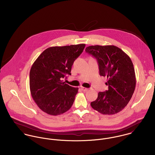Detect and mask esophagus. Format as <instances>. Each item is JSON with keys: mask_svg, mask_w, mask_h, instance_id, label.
Masks as SVG:
<instances>
[{"mask_svg": "<svg viewBox=\"0 0 155 155\" xmlns=\"http://www.w3.org/2000/svg\"><path fill=\"white\" fill-rule=\"evenodd\" d=\"M81 89L83 91H87L88 90V89L87 88H85V87H81Z\"/></svg>", "mask_w": 155, "mask_h": 155, "instance_id": "34e87169", "label": "esophagus"}]
</instances>
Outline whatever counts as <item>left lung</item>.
<instances>
[{
  "mask_svg": "<svg viewBox=\"0 0 155 155\" xmlns=\"http://www.w3.org/2000/svg\"><path fill=\"white\" fill-rule=\"evenodd\" d=\"M86 52L95 57L100 75L106 76L109 86L105 92L91 103V107L103 114H114L125 108L134 92L136 79L133 62L121 49L114 45H95L86 48Z\"/></svg>",
  "mask_w": 155,
  "mask_h": 155,
  "instance_id": "left-lung-1",
  "label": "left lung"
}]
</instances>
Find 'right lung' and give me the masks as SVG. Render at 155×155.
Wrapping results in <instances>:
<instances>
[{
	"mask_svg": "<svg viewBox=\"0 0 155 155\" xmlns=\"http://www.w3.org/2000/svg\"><path fill=\"white\" fill-rule=\"evenodd\" d=\"M85 47V44L50 47L33 64L30 71V92L39 109L47 114H61L72 106L78 88L61 79L71 75V66Z\"/></svg>",
	"mask_w": 155,
	"mask_h": 155,
	"instance_id": "add662e5",
	"label": "right lung"
}]
</instances>
